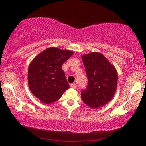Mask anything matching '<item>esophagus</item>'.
I'll list each match as a JSON object with an SVG mask.
<instances>
[{
	"label": "esophagus",
	"mask_w": 146,
	"mask_h": 146,
	"mask_svg": "<svg viewBox=\"0 0 146 146\" xmlns=\"http://www.w3.org/2000/svg\"><path fill=\"white\" fill-rule=\"evenodd\" d=\"M70 88H73V89H75V88H76V83H71L70 85Z\"/></svg>",
	"instance_id": "esophagus-1"
}]
</instances>
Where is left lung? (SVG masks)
<instances>
[{
    "label": "left lung",
    "instance_id": "1",
    "mask_svg": "<svg viewBox=\"0 0 146 146\" xmlns=\"http://www.w3.org/2000/svg\"><path fill=\"white\" fill-rule=\"evenodd\" d=\"M82 60L88 79L86 89L81 92L82 100L91 108H98L114 97L118 81L117 71L100 53L82 55Z\"/></svg>",
    "mask_w": 146,
    "mask_h": 146
}]
</instances>
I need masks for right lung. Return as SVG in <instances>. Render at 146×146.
Here are the masks:
<instances>
[{"instance_id":"obj_1","label":"right lung","mask_w":146,"mask_h":146,"mask_svg":"<svg viewBox=\"0 0 146 146\" xmlns=\"http://www.w3.org/2000/svg\"><path fill=\"white\" fill-rule=\"evenodd\" d=\"M73 54L69 50L51 47L30 63L28 68L29 90L42 102L50 104L57 101L70 88L61 66Z\"/></svg>"}]
</instances>
